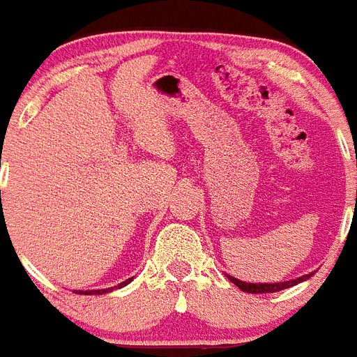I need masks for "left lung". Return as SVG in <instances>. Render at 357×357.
Masks as SVG:
<instances>
[{"label": "left lung", "instance_id": "8db88e82", "mask_svg": "<svg viewBox=\"0 0 357 357\" xmlns=\"http://www.w3.org/2000/svg\"><path fill=\"white\" fill-rule=\"evenodd\" d=\"M312 275L313 273H310V275H304V276H301V278H295V280L275 282V284H247V282H241V280H238V278H232V276H228V278H230V282H234V284H236V286H238L239 289L245 293H276V291H282V289H287V287L296 286V284H301V282L307 280V278H310Z\"/></svg>", "mask_w": 357, "mask_h": 357}]
</instances>
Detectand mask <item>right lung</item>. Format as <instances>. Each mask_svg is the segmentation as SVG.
Returning <instances> with one entry per match:
<instances>
[{"instance_id":"obj_1","label":"right lung","mask_w":357,"mask_h":357,"mask_svg":"<svg viewBox=\"0 0 357 357\" xmlns=\"http://www.w3.org/2000/svg\"><path fill=\"white\" fill-rule=\"evenodd\" d=\"M132 280V278H129V280H125V282H121V284H119L118 287H123V286H127V284H129V282ZM114 287H108V289H92V291H79V293H82V295H102V293H108V291H112ZM77 293V291H75Z\"/></svg>"}]
</instances>
